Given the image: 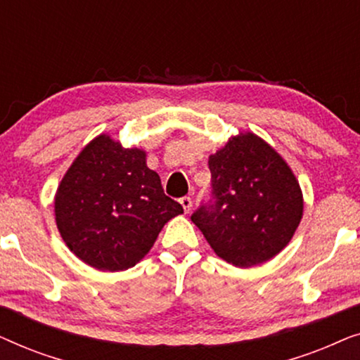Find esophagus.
<instances>
[{"mask_svg":"<svg viewBox=\"0 0 360 360\" xmlns=\"http://www.w3.org/2000/svg\"><path fill=\"white\" fill-rule=\"evenodd\" d=\"M180 205L184 206V211H185V213H190L191 205H193V201H191L190 196H184V198H180Z\"/></svg>","mask_w":360,"mask_h":360,"instance_id":"obj_1","label":"esophagus"}]
</instances>
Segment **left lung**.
Listing matches in <instances>:
<instances>
[{
  "instance_id": "8db88e82",
  "label": "left lung",
  "mask_w": 360,
  "mask_h": 360,
  "mask_svg": "<svg viewBox=\"0 0 360 360\" xmlns=\"http://www.w3.org/2000/svg\"><path fill=\"white\" fill-rule=\"evenodd\" d=\"M211 200L191 221L216 255L252 267L287 248L303 216V193L282 155L252 132H239L210 155Z\"/></svg>"
}]
</instances>
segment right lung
Segmentation results:
<instances>
[{
    "instance_id": "right-lung-1",
    "label": "right lung",
    "mask_w": 360,
    "mask_h": 360,
    "mask_svg": "<svg viewBox=\"0 0 360 360\" xmlns=\"http://www.w3.org/2000/svg\"><path fill=\"white\" fill-rule=\"evenodd\" d=\"M53 205L67 248L90 267L110 272L134 267L167 221L184 213L147 167L146 150L126 149L108 134L83 147Z\"/></svg>"
}]
</instances>
